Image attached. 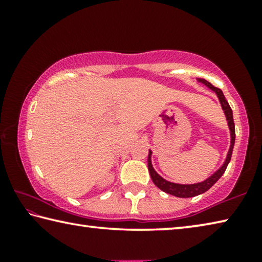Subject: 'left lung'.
Segmentation results:
<instances>
[{"instance_id":"1","label":"left lung","mask_w":262,"mask_h":262,"mask_svg":"<svg viewBox=\"0 0 262 262\" xmlns=\"http://www.w3.org/2000/svg\"><path fill=\"white\" fill-rule=\"evenodd\" d=\"M196 81L199 83H202L203 85H206L212 92H215L217 98H219V100H220V104L222 106V110H223V112H224L225 119H227V121H228V126H229V130H230V148H229V151L227 154V157H225V161L220 166V168H217L214 173L210 174L207 179L200 181V183H195V184H177V183H172V181L164 179L163 177L159 176L156 172V170L154 168L152 163H151L152 151L151 150H149L148 168H149L150 177H151L154 184L156 185L159 189L163 190V192L173 195V196H177V198H193V196H196V195L205 193L208 189L211 188L212 186H214L217 181H219L221 177L223 176L225 170H227L230 161H231L232 150H233V145H234V139H236L232 110H231V107H230V105L227 101V99H225L223 92H222L221 89H217L214 85H211V84L208 81H206V79L198 78Z\"/></svg>"}]
</instances>
